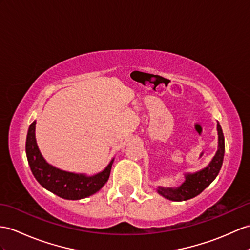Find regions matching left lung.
<instances>
[{
    "label": "left lung",
    "instance_id": "8db88e82",
    "mask_svg": "<svg viewBox=\"0 0 250 250\" xmlns=\"http://www.w3.org/2000/svg\"><path fill=\"white\" fill-rule=\"evenodd\" d=\"M217 133H218V147L215 156L213 157L208 167L200 169V171L190 174H186V180L178 188H158V193L169 200L174 202H182L190 198L199 195L205 188L210 186L211 182L216 178V176L220 173L224 160L225 153V142L224 135L221 125L217 123Z\"/></svg>",
    "mask_w": 250,
    "mask_h": 250
}]
</instances>
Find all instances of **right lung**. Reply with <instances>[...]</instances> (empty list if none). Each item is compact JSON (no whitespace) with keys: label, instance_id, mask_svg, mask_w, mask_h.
<instances>
[{"label":"right lung","instance_id":"obj_1","mask_svg":"<svg viewBox=\"0 0 250 250\" xmlns=\"http://www.w3.org/2000/svg\"><path fill=\"white\" fill-rule=\"evenodd\" d=\"M36 121L30 124L26 137V157L32 173L39 184L57 196L64 199L86 198L100 191L110 176L113 159L104 171L93 176L62 171L48 164L42 157L35 137Z\"/></svg>","mask_w":250,"mask_h":250}]
</instances>
